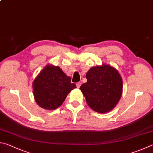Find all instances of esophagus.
Returning <instances> with one entry per match:
<instances>
[{"mask_svg": "<svg viewBox=\"0 0 153 153\" xmlns=\"http://www.w3.org/2000/svg\"><path fill=\"white\" fill-rule=\"evenodd\" d=\"M76 86H77V88H79L80 86H81V83H80V82L77 83V84H76Z\"/></svg>", "mask_w": 153, "mask_h": 153, "instance_id": "obj_1", "label": "esophagus"}]
</instances>
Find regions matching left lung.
<instances>
[{"instance_id": "1", "label": "left lung", "mask_w": 153, "mask_h": 153, "mask_svg": "<svg viewBox=\"0 0 153 153\" xmlns=\"http://www.w3.org/2000/svg\"><path fill=\"white\" fill-rule=\"evenodd\" d=\"M87 82L79 90L88 105L98 113L112 110L123 94V82L117 69L108 64L91 68L86 73Z\"/></svg>"}]
</instances>
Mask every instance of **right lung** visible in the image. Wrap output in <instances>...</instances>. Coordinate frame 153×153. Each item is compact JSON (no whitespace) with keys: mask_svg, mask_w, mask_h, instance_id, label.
I'll return each mask as SVG.
<instances>
[{"mask_svg":"<svg viewBox=\"0 0 153 153\" xmlns=\"http://www.w3.org/2000/svg\"><path fill=\"white\" fill-rule=\"evenodd\" d=\"M76 88L58 66L48 64L33 82L35 100L41 108L48 110L57 109L65 101L68 94Z\"/></svg>","mask_w":153,"mask_h":153,"instance_id":"add662e5","label":"right lung"}]
</instances>
